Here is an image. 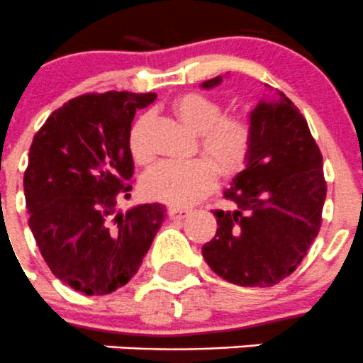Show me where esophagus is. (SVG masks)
I'll list each match as a JSON object with an SVG mask.
<instances>
[{"mask_svg": "<svg viewBox=\"0 0 363 363\" xmlns=\"http://www.w3.org/2000/svg\"><path fill=\"white\" fill-rule=\"evenodd\" d=\"M188 213H189L188 207H175V206L168 207V211H167V214L170 220H181V218H184Z\"/></svg>", "mask_w": 363, "mask_h": 363, "instance_id": "1", "label": "esophagus"}]
</instances>
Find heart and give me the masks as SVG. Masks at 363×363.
<instances>
[{"label": "heart", "instance_id": "1", "mask_svg": "<svg viewBox=\"0 0 363 363\" xmlns=\"http://www.w3.org/2000/svg\"><path fill=\"white\" fill-rule=\"evenodd\" d=\"M179 121L200 133V147L207 157L186 161H163L150 168L142 179L143 195L150 200L189 206L199 202L216 184V168L223 175L238 172L250 149V128L242 118L221 117V106L200 94H186L174 103ZM145 118H140L129 133V152L138 163H147L150 154L143 142Z\"/></svg>", "mask_w": 363, "mask_h": 363}]
</instances>
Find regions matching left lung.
<instances>
[{"label":"left lung","instance_id":"obj_1","mask_svg":"<svg viewBox=\"0 0 363 363\" xmlns=\"http://www.w3.org/2000/svg\"><path fill=\"white\" fill-rule=\"evenodd\" d=\"M221 81L216 76L200 86L211 90ZM248 128L245 168L223 191L234 207L213 211L216 235L202 255L227 282L269 287L307 255L321 227L326 182L318 143L289 97L269 88L248 113Z\"/></svg>","mask_w":363,"mask_h":363}]
</instances>
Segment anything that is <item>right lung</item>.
Masks as SVG:
<instances>
[{"label":"right lung","instance_id":"1","mask_svg":"<svg viewBox=\"0 0 363 363\" xmlns=\"http://www.w3.org/2000/svg\"><path fill=\"white\" fill-rule=\"evenodd\" d=\"M154 99L133 92L76 97L52 111L30 147L24 196L31 234L52 275L88 296L125 286L164 220L160 203L117 213L135 172L131 122Z\"/></svg>","mask_w":363,"mask_h":363}]
</instances>
